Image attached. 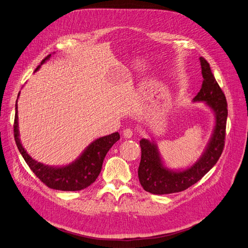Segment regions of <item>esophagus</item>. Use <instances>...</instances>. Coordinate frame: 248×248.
<instances>
[{"instance_id": "34e87169", "label": "esophagus", "mask_w": 248, "mask_h": 248, "mask_svg": "<svg viewBox=\"0 0 248 248\" xmlns=\"http://www.w3.org/2000/svg\"><path fill=\"white\" fill-rule=\"evenodd\" d=\"M133 135H134V133H133V130H131L130 128H125L124 130V133H123V136L125 139H130L131 137H133Z\"/></svg>"}]
</instances>
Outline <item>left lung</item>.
<instances>
[{
    "label": "left lung",
    "mask_w": 248,
    "mask_h": 248,
    "mask_svg": "<svg viewBox=\"0 0 248 248\" xmlns=\"http://www.w3.org/2000/svg\"><path fill=\"white\" fill-rule=\"evenodd\" d=\"M200 62L203 81L201 91L193 97V102H203L213 111L216 124L211 138L201 157L191 167L175 170L164 166L157 144L154 140H140L141 158L138 170L139 179L143 189L153 194L186 190L202 179L222 154L227 120L226 98L211 73L209 63L202 57L200 58Z\"/></svg>",
    "instance_id": "obj_1"
}]
</instances>
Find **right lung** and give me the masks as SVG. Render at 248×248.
Instances as JSON below:
<instances>
[{"mask_svg":"<svg viewBox=\"0 0 248 248\" xmlns=\"http://www.w3.org/2000/svg\"><path fill=\"white\" fill-rule=\"evenodd\" d=\"M52 55L45 58L41 64L38 65L37 72L43 63H45ZM20 93L18 94V97ZM18 98L16 102V114L14 123V137L19 151L24 157L29 168L37 177L40 178L47 187L63 190L77 191L90 186L100 174L103 167L105 156L109 148L120 140V134L113 133L111 135L102 137L89 144L81 155L75 161L62 167H49L39 162L32 158L23 147L20 140L19 124H18Z\"/></svg>","mask_w":248,"mask_h":248,"instance_id":"obj_1","label":"right lung"}]
</instances>
